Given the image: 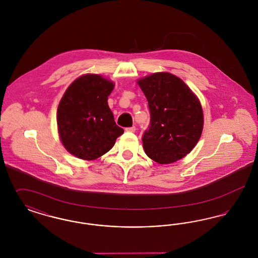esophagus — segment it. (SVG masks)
Masks as SVG:
<instances>
[{
    "label": "esophagus",
    "mask_w": 258,
    "mask_h": 258,
    "mask_svg": "<svg viewBox=\"0 0 258 258\" xmlns=\"http://www.w3.org/2000/svg\"><path fill=\"white\" fill-rule=\"evenodd\" d=\"M135 130H136L135 125H133V126H130V127H126V128H125L126 132H131V133H135Z\"/></svg>",
    "instance_id": "1"
}]
</instances>
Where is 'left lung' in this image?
Wrapping results in <instances>:
<instances>
[{
	"instance_id": "8db88e82",
	"label": "left lung",
	"mask_w": 258,
	"mask_h": 258,
	"mask_svg": "<svg viewBox=\"0 0 258 258\" xmlns=\"http://www.w3.org/2000/svg\"><path fill=\"white\" fill-rule=\"evenodd\" d=\"M138 84L151 117L142 136L146 155L160 164L181 160L202 134L203 112L198 98L179 77L168 73L151 74Z\"/></svg>"
}]
</instances>
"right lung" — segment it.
Instances as JSON below:
<instances>
[{"label":"right lung","mask_w":258,"mask_h":258,"mask_svg":"<svg viewBox=\"0 0 258 258\" xmlns=\"http://www.w3.org/2000/svg\"><path fill=\"white\" fill-rule=\"evenodd\" d=\"M113 82L98 74L83 75L70 85L57 111L61 143L75 157L93 160L114 146L123 130L107 103Z\"/></svg>","instance_id":"right-lung-1"}]
</instances>
